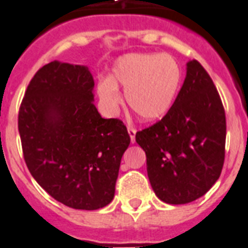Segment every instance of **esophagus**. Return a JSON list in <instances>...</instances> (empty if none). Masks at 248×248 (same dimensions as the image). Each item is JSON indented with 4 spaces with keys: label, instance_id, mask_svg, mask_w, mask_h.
<instances>
[{
    "label": "esophagus",
    "instance_id": "1",
    "mask_svg": "<svg viewBox=\"0 0 248 248\" xmlns=\"http://www.w3.org/2000/svg\"><path fill=\"white\" fill-rule=\"evenodd\" d=\"M127 131L130 134V138H131V143H135V135H136V128L132 127V126H128Z\"/></svg>",
    "mask_w": 248,
    "mask_h": 248
}]
</instances>
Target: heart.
<instances>
[{
	"instance_id": "1",
	"label": "heart",
	"mask_w": 248,
	"mask_h": 248,
	"mask_svg": "<svg viewBox=\"0 0 248 248\" xmlns=\"http://www.w3.org/2000/svg\"><path fill=\"white\" fill-rule=\"evenodd\" d=\"M181 81V68L167 54H130L117 60L109 78L97 86L100 100L110 110L120 107L118 86L128 107L143 121L162 118L172 107Z\"/></svg>"
}]
</instances>
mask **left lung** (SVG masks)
Returning <instances> with one entry per match:
<instances>
[{
	"mask_svg": "<svg viewBox=\"0 0 248 248\" xmlns=\"http://www.w3.org/2000/svg\"><path fill=\"white\" fill-rule=\"evenodd\" d=\"M227 121L220 95L197 60L162 120L136 132L147 155V171L155 196L170 204L189 203L211 189L225 157Z\"/></svg>",
	"mask_w": 248,
	"mask_h": 248,
	"instance_id": "obj_1",
	"label": "left lung"
}]
</instances>
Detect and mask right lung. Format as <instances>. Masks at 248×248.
<instances>
[{
    "label": "right lung",
    "instance_id": "obj_1",
    "mask_svg": "<svg viewBox=\"0 0 248 248\" xmlns=\"http://www.w3.org/2000/svg\"><path fill=\"white\" fill-rule=\"evenodd\" d=\"M87 67L51 62L31 79L17 127L29 172L60 203L97 210L112 202L130 144L124 122L101 118Z\"/></svg>",
    "mask_w": 248,
    "mask_h": 248
}]
</instances>
